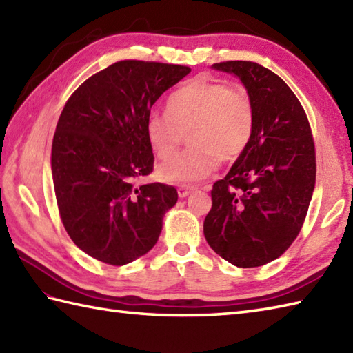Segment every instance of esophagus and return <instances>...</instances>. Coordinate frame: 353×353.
<instances>
[{"instance_id":"34e87169","label":"esophagus","mask_w":353,"mask_h":353,"mask_svg":"<svg viewBox=\"0 0 353 353\" xmlns=\"http://www.w3.org/2000/svg\"><path fill=\"white\" fill-rule=\"evenodd\" d=\"M192 191H194V186L182 185V186H179V188H177V194H179V197H181V199L188 197Z\"/></svg>"}]
</instances>
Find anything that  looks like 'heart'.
I'll list each match as a JSON object with an SVG mask.
<instances>
[{"mask_svg":"<svg viewBox=\"0 0 353 353\" xmlns=\"http://www.w3.org/2000/svg\"><path fill=\"white\" fill-rule=\"evenodd\" d=\"M167 115L147 118L145 138L159 159L175 152L185 132L192 147L161 163L156 174L172 185L197 183L221 162L235 161L249 145L254 115L244 88L197 77L172 92L165 108Z\"/></svg>","mask_w":353,"mask_h":353,"instance_id":"heart-1","label":"heart"}]
</instances>
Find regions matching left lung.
Segmentation results:
<instances>
[{"label":"left lung","mask_w":353,"mask_h":353,"mask_svg":"<svg viewBox=\"0 0 353 353\" xmlns=\"http://www.w3.org/2000/svg\"><path fill=\"white\" fill-rule=\"evenodd\" d=\"M250 97L249 145L214 183L203 223L211 249L236 267H261L288 249L302 229L316 186V150L302 104L285 81L254 62L214 63Z\"/></svg>","instance_id":"obj_1"}]
</instances>
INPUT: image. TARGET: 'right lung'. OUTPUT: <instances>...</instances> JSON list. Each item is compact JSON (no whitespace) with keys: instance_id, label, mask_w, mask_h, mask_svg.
<instances>
[{"instance_id":"add662e5","label":"right lung","mask_w":353,"mask_h":353,"mask_svg":"<svg viewBox=\"0 0 353 353\" xmlns=\"http://www.w3.org/2000/svg\"><path fill=\"white\" fill-rule=\"evenodd\" d=\"M191 68L123 61L80 85L59 118L51 174L61 219L80 250L125 265L153 249L174 186L139 183L153 171L145 123L157 99Z\"/></svg>"}]
</instances>
